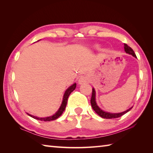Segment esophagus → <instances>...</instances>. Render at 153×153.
Listing matches in <instances>:
<instances>
[{
	"label": "esophagus",
	"mask_w": 153,
	"mask_h": 153,
	"mask_svg": "<svg viewBox=\"0 0 153 153\" xmlns=\"http://www.w3.org/2000/svg\"><path fill=\"white\" fill-rule=\"evenodd\" d=\"M87 81V77L85 76H82L80 77L78 80V83L79 84H83L84 83H86V82Z\"/></svg>",
	"instance_id": "obj_1"
}]
</instances>
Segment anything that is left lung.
I'll use <instances>...</instances> for the list:
<instances>
[{
  "label": "left lung",
  "mask_w": 153,
  "mask_h": 153,
  "mask_svg": "<svg viewBox=\"0 0 153 153\" xmlns=\"http://www.w3.org/2000/svg\"><path fill=\"white\" fill-rule=\"evenodd\" d=\"M124 50L126 51V53H128L129 54L132 55L133 56H134L135 58H137L136 55L134 53V51H133L132 48L129 47L128 45L124 43ZM91 106L93 109L95 110V112L100 116V117H102L103 118H106V119H112V118H119V117L123 116V114H125L126 113L129 112L133 107H131L130 108H129L126 110V111H124L123 112H120V113H110V112H107L103 111L102 110L100 109L98 105H97L96 100H95V89L93 88L92 91V95H91Z\"/></svg>",
  "instance_id": "8db88e82"
}]
</instances>
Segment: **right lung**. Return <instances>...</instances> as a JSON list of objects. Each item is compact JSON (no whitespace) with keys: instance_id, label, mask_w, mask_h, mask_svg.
I'll use <instances>...</instances> for the list:
<instances>
[{"instance_id":"add662e5","label":"right lung","mask_w":153,"mask_h":153,"mask_svg":"<svg viewBox=\"0 0 153 153\" xmlns=\"http://www.w3.org/2000/svg\"><path fill=\"white\" fill-rule=\"evenodd\" d=\"M76 87V83H74L72 85H71L70 87H69L67 89V90L65 91L64 97H63L62 102V105L60 107V108L58 109V111L55 113L54 115L49 116V117H46V118H38V117L32 116L31 114H27L35 119L41 120V121H45V122H49V121H52V120H54L57 119L58 117H60L62 115V114L63 112L64 111V110H65V108H66V106L67 105L68 97H69V95H70V93L72 92L74 90H75Z\"/></svg>"}]
</instances>
